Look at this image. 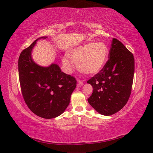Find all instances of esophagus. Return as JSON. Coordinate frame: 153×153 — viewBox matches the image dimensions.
Listing matches in <instances>:
<instances>
[{
  "instance_id": "esophagus-1",
  "label": "esophagus",
  "mask_w": 153,
  "mask_h": 153,
  "mask_svg": "<svg viewBox=\"0 0 153 153\" xmlns=\"http://www.w3.org/2000/svg\"><path fill=\"white\" fill-rule=\"evenodd\" d=\"M83 84H84V83H83L82 81H81L80 80H77V86L78 87H82L83 85Z\"/></svg>"
}]
</instances>
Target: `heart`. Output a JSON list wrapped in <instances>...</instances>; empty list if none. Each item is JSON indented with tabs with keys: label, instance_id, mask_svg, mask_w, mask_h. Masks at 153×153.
<instances>
[{
	"label": "heart",
	"instance_id": "b5f03b06",
	"mask_svg": "<svg viewBox=\"0 0 153 153\" xmlns=\"http://www.w3.org/2000/svg\"><path fill=\"white\" fill-rule=\"evenodd\" d=\"M109 50L104 43H88L71 50L62 57V64L68 70L73 67L72 61L79 70L86 74H96L102 69L108 61Z\"/></svg>",
	"mask_w": 153,
	"mask_h": 153
}]
</instances>
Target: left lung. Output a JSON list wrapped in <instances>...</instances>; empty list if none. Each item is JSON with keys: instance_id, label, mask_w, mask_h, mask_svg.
<instances>
[{"instance_id": "8db88e82", "label": "left lung", "mask_w": 153, "mask_h": 153, "mask_svg": "<svg viewBox=\"0 0 153 153\" xmlns=\"http://www.w3.org/2000/svg\"><path fill=\"white\" fill-rule=\"evenodd\" d=\"M108 57L104 68L87 81L93 88L88 102L103 115L114 114L126 104L135 71L133 54L117 39H112Z\"/></svg>"}]
</instances>
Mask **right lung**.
Returning <instances> with one entry per match:
<instances>
[{
  "mask_svg": "<svg viewBox=\"0 0 153 153\" xmlns=\"http://www.w3.org/2000/svg\"><path fill=\"white\" fill-rule=\"evenodd\" d=\"M24 50L18 59V75L23 97L29 109L36 115L53 119L61 115L70 102L76 86L75 78L61 71L58 64L43 67L32 58V51L39 39Z\"/></svg>",
  "mask_w": 153,
  "mask_h": 153,
  "instance_id": "right-lung-1",
  "label": "right lung"
}]
</instances>
